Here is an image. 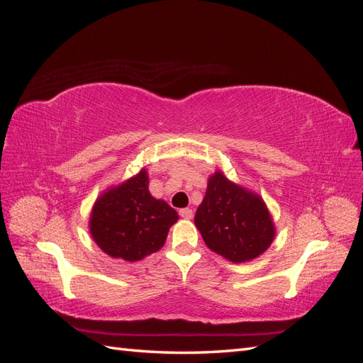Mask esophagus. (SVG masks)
Masks as SVG:
<instances>
[{
  "instance_id": "34e87169",
  "label": "esophagus",
  "mask_w": 363,
  "mask_h": 363,
  "mask_svg": "<svg viewBox=\"0 0 363 363\" xmlns=\"http://www.w3.org/2000/svg\"><path fill=\"white\" fill-rule=\"evenodd\" d=\"M180 216L182 218H184V219H191L192 216H194V212L191 211V208L189 207H184V208H180Z\"/></svg>"
}]
</instances>
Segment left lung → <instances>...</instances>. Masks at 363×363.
I'll use <instances>...</instances> for the list:
<instances>
[{
  "label": "left lung",
  "instance_id": "1",
  "mask_svg": "<svg viewBox=\"0 0 363 363\" xmlns=\"http://www.w3.org/2000/svg\"><path fill=\"white\" fill-rule=\"evenodd\" d=\"M195 225L208 248L233 263L259 257L276 238V225L262 196L228 180L223 171L208 177Z\"/></svg>",
  "mask_w": 363,
  "mask_h": 363
}]
</instances>
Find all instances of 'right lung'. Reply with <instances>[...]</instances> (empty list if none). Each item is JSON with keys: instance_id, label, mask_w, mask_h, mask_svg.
I'll use <instances>...</instances> for the list:
<instances>
[{"instance_id": "obj_1", "label": "right lung", "mask_w": 363, "mask_h": 363, "mask_svg": "<svg viewBox=\"0 0 363 363\" xmlns=\"http://www.w3.org/2000/svg\"><path fill=\"white\" fill-rule=\"evenodd\" d=\"M179 213L148 191V172L107 188L94 203L89 232L106 255L127 262L142 260L159 251Z\"/></svg>"}]
</instances>
